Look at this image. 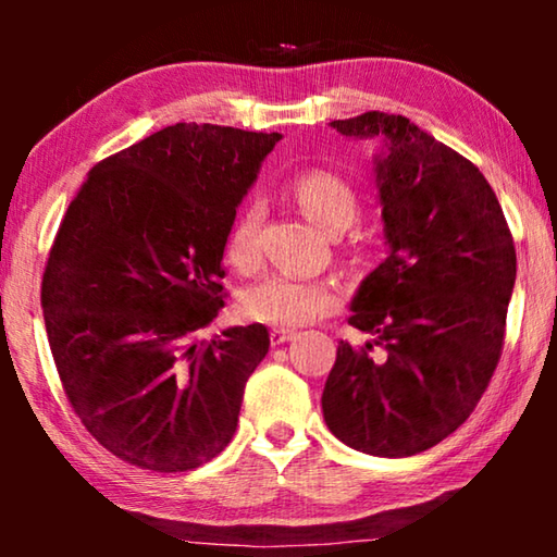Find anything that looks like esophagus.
<instances>
[{"label": "esophagus", "instance_id": "34e87169", "mask_svg": "<svg viewBox=\"0 0 557 557\" xmlns=\"http://www.w3.org/2000/svg\"><path fill=\"white\" fill-rule=\"evenodd\" d=\"M289 338H295V332H292V329H272V332H270L272 346L285 344V342H289Z\"/></svg>", "mask_w": 557, "mask_h": 557}]
</instances>
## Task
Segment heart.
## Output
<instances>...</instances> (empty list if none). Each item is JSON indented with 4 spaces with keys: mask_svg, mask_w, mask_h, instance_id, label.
<instances>
[{
    "mask_svg": "<svg viewBox=\"0 0 557 557\" xmlns=\"http://www.w3.org/2000/svg\"><path fill=\"white\" fill-rule=\"evenodd\" d=\"M289 191L299 209L319 228L342 233L358 213V196L342 176L329 169H307L289 182ZM260 201H248L235 219L225 240V256L240 275H252L260 268ZM342 305V287L334 280H305L295 275H268L243 292L240 309L252 322L297 326L334 312Z\"/></svg>",
    "mask_w": 557,
    "mask_h": 557,
    "instance_id": "obj_1",
    "label": "heart"
}]
</instances>
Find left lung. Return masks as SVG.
Here are the masks:
<instances>
[{
    "label": "left lung",
    "instance_id": "8db88e82",
    "mask_svg": "<svg viewBox=\"0 0 557 557\" xmlns=\"http://www.w3.org/2000/svg\"><path fill=\"white\" fill-rule=\"evenodd\" d=\"M379 137L375 159L388 258L361 282L322 410L348 447L412 457L451 435L482 400L502 358L516 248L484 174L414 122L388 112L334 120Z\"/></svg>",
    "mask_w": 557,
    "mask_h": 557
}]
</instances>
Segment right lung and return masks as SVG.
Wrapping results in <instances>:
<instances>
[{
    "label": "right lung",
    "mask_w": 557,
    "mask_h": 557,
    "mask_svg": "<svg viewBox=\"0 0 557 557\" xmlns=\"http://www.w3.org/2000/svg\"><path fill=\"white\" fill-rule=\"evenodd\" d=\"M277 132L176 122L90 169L41 282L65 398L98 445L152 471L219 457L265 358L262 324L196 342L223 299L235 209Z\"/></svg>",
    "instance_id": "right-lung-1"
}]
</instances>
